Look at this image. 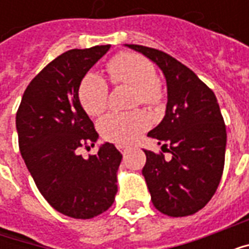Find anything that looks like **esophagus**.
<instances>
[{
	"label": "esophagus",
	"instance_id": "obj_1",
	"mask_svg": "<svg viewBox=\"0 0 249 249\" xmlns=\"http://www.w3.org/2000/svg\"><path fill=\"white\" fill-rule=\"evenodd\" d=\"M119 149H120V151H121V153H123V155H125V153L128 152V146L119 145Z\"/></svg>",
	"mask_w": 249,
	"mask_h": 249
}]
</instances>
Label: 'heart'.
Returning <instances> with one entry per match:
<instances>
[{
  "label": "heart",
  "instance_id": "heart-1",
  "mask_svg": "<svg viewBox=\"0 0 249 249\" xmlns=\"http://www.w3.org/2000/svg\"><path fill=\"white\" fill-rule=\"evenodd\" d=\"M108 71L113 84H124L135 89L133 104H142L148 108H156L162 103L164 89L155 76V68L145 57L124 52L114 56L108 64ZM108 84L103 77L89 71L78 85V100L89 116L103 113L108 104ZM149 125V119L142 110L126 113L112 112L98 123V129L104 139L117 144H129L139 139Z\"/></svg>",
  "mask_w": 249,
  "mask_h": 249
}]
</instances>
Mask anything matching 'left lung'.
I'll list each match as a JSON object with an SVG mask.
<instances>
[{
  "instance_id": "obj_1",
  "label": "left lung",
  "mask_w": 249,
  "mask_h": 249,
  "mask_svg": "<svg viewBox=\"0 0 249 249\" xmlns=\"http://www.w3.org/2000/svg\"><path fill=\"white\" fill-rule=\"evenodd\" d=\"M148 57L165 76V116L148 136L172 159L144 151L142 176L153 205L161 213L183 217L204 208L219 187L224 169L227 130L214 93L189 68L161 51L128 45Z\"/></svg>"
}]
</instances>
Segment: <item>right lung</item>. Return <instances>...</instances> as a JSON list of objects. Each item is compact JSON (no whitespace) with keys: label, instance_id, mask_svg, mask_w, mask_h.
I'll use <instances>...</instances> for the list:
<instances>
[{"label":"right lung","instance_id":"add662e5","mask_svg":"<svg viewBox=\"0 0 249 249\" xmlns=\"http://www.w3.org/2000/svg\"><path fill=\"white\" fill-rule=\"evenodd\" d=\"M110 45L71 49L30 81L16 114L19 152L41 195L60 213L92 219L113 204L123 155L105 142L84 159L98 133L78 100L82 77Z\"/></svg>","mask_w":249,"mask_h":249}]
</instances>
